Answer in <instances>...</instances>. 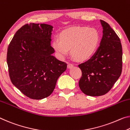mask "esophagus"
I'll return each instance as SVG.
<instances>
[{
	"instance_id": "obj_1",
	"label": "esophagus",
	"mask_w": 130,
	"mask_h": 130,
	"mask_svg": "<svg viewBox=\"0 0 130 130\" xmlns=\"http://www.w3.org/2000/svg\"><path fill=\"white\" fill-rule=\"evenodd\" d=\"M67 67H68V69H71L73 67V65L72 64V63H68V64Z\"/></svg>"
}]
</instances>
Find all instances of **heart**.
I'll list each match as a JSON object with an SVG mask.
<instances>
[{
    "mask_svg": "<svg viewBox=\"0 0 130 130\" xmlns=\"http://www.w3.org/2000/svg\"><path fill=\"white\" fill-rule=\"evenodd\" d=\"M100 42V35L94 28L74 27L62 32L59 39L54 38L51 43L53 48L59 58L69 54L76 59L84 61L90 59L95 53Z\"/></svg>",
    "mask_w": 130,
    "mask_h": 130,
    "instance_id": "obj_1",
    "label": "heart"
}]
</instances>
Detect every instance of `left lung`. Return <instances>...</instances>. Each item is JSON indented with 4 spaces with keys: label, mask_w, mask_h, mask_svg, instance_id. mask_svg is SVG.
<instances>
[{
    "label": "left lung",
    "mask_w": 130,
    "mask_h": 130,
    "mask_svg": "<svg viewBox=\"0 0 130 130\" xmlns=\"http://www.w3.org/2000/svg\"><path fill=\"white\" fill-rule=\"evenodd\" d=\"M103 35L100 46L91 58L79 65L82 76L79 82L87 95L106 94L120 77L122 71V46L120 40L109 25L100 20Z\"/></svg>",
    "instance_id": "1"
}]
</instances>
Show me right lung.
Here are the masks:
<instances>
[{"mask_svg": "<svg viewBox=\"0 0 130 130\" xmlns=\"http://www.w3.org/2000/svg\"><path fill=\"white\" fill-rule=\"evenodd\" d=\"M53 28L46 24L24 25L16 32L8 47L10 80L22 94L34 100L50 95L67 68V63L53 55Z\"/></svg>", "mask_w": 130, "mask_h": 130, "instance_id": "right-lung-1", "label": "right lung"}]
</instances>
